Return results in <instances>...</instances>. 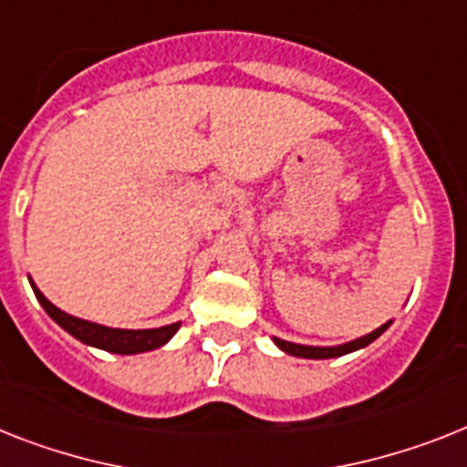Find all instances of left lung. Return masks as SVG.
I'll return each instance as SVG.
<instances>
[{
    "label": "left lung",
    "instance_id": "left-lung-1",
    "mask_svg": "<svg viewBox=\"0 0 467 467\" xmlns=\"http://www.w3.org/2000/svg\"><path fill=\"white\" fill-rule=\"evenodd\" d=\"M389 327L381 325L379 329H375L372 334H368V337H360L356 338V341H350V344H344V346H337V348H317V346H298V344H288V341H281V338H275V344L279 346L281 350H286V353H291V356H298V358H315V360H325V358H338V356H346V353H350V350H358L363 348V346L372 344L379 334H384Z\"/></svg>",
    "mask_w": 467,
    "mask_h": 467
}]
</instances>
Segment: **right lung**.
<instances>
[{"mask_svg": "<svg viewBox=\"0 0 467 467\" xmlns=\"http://www.w3.org/2000/svg\"><path fill=\"white\" fill-rule=\"evenodd\" d=\"M33 291L37 296V300H40V306L47 310L49 317L59 327H64L71 337H76L78 341H83L88 346H95V348L119 353V356H133V353H142V350L160 348V346L167 344L169 338L181 327L176 322V325L160 327V329H111V327H102L95 325V322H86V319L71 317V315L61 312L57 306H52L35 286Z\"/></svg>", "mask_w": 467, "mask_h": 467, "instance_id": "add662e5", "label": "right lung"}]
</instances>
